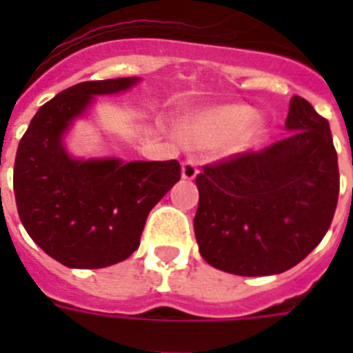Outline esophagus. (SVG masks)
Masks as SVG:
<instances>
[{
	"instance_id": "1",
	"label": "esophagus",
	"mask_w": 353,
	"mask_h": 353,
	"mask_svg": "<svg viewBox=\"0 0 353 353\" xmlns=\"http://www.w3.org/2000/svg\"><path fill=\"white\" fill-rule=\"evenodd\" d=\"M198 163L194 159H187L181 165V176L183 179H194V177L198 176Z\"/></svg>"
}]
</instances>
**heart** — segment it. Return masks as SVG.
Returning a JSON list of instances; mask_svg holds the SVG:
<instances>
[{
    "label": "heart",
    "mask_w": 353,
    "mask_h": 353,
    "mask_svg": "<svg viewBox=\"0 0 353 353\" xmlns=\"http://www.w3.org/2000/svg\"><path fill=\"white\" fill-rule=\"evenodd\" d=\"M188 135L201 144H216L231 137V146L236 152L252 148L262 139L263 124L252 119V110L241 104L220 106L198 113L187 124Z\"/></svg>",
    "instance_id": "1"
}]
</instances>
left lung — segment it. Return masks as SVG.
Returning <instances> with one entry per match:
<instances>
[{
	"mask_svg": "<svg viewBox=\"0 0 353 353\" xmlns=\"http://www.w3.org/2000/svg\"><path fill=\"white\" fill-rule=\"evenodd\" d=\"M285 130L282 141L203 166L196 177L194 232L212 268L240 276L284 273L328 232L339 198L328 121L295 95Z\"/></svg>",
	"mask_w": 353,
	"mask_h": 353,
	"instance_id": "8db88e82",
	"label": "left lung"
}]
</instances>
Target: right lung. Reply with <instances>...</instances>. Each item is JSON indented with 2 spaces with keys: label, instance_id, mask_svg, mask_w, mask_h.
I'll list each match as a JSON object with an SVG mask.
<instances>
[{
  "label": "right lung",
  "instance_id": "right-lung-1",
  "mask_svg": "<svg viewBox=\"0 0 353 353\" xmlns=\"http://www.w3.org/2000/svg\"><path fill=\"white\" fill-rule=\"evenodd\" d=\"M133 79L71 85L43 104L19 141L14 196L29 236L57 262L101 269L126 260L141 243L150 210L181 179L172 161L74 159L63 135L97 95L130 90Z\"/></svg>",
  "mask_w": 353,
  "mask_h": 353
}]
</instances>
